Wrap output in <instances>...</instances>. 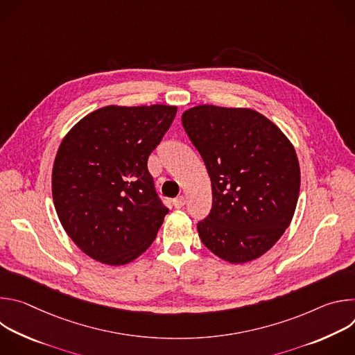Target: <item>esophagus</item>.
Returning a JSON list of instances; mask_svg holds the SVG:
<instances>
[{
    "label": "esophagus",
    "instance_id": "1",
    "mask_svg": "<svg viewBox=\"0 0 355 355\" xmlns=\"http://www.w3.org/2000/svg\"><path fill=\"white\" fill-rule=\"evenodd\" d=\"M173 205H174L177 209H180V208H184V205H185V198H184L182 195L177 196V198L173 200Z\"/></svg>",
    "mask_w": 355,
    "mask_h": 355
}]
</instances>
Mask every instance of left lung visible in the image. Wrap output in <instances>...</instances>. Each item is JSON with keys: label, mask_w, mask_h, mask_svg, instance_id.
<instances>
[{"label": "left lung", "mask_w": 355, "mask_h": 355, "mask_svg": "<svg viewBox=\"0 0 355 355\" xmlns=\"http://www.w3.org/2000/svg\"><path fill=\"white\" fill-rule=\"evenodd\" d=\"M181 119L212 182L211 214L198 223L202 243L232 264L261 257L295 214L300 168L292 143L250 108L198 105Z\"/></svg>", "instance_id": "1"}]
</instances>
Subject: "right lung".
I'll return each mask as SVG.
<instances>
[{
  "label": "right lung",
  "instance_id": "1",
  "mask_svg": "<svg viewBox=\"0 0 355 355\" xmlns=\"http://www.w3.org/2000/svg\"><path fill=\"white\" fill-rule=\"evenodd\" d=\"M177 107L99 108L62 140L52 193L69 237L91 259L123 266L150 247L168 209L147 159L171 126Z\"/></svg>",
  "mask_w": 355,
  "mask_h": 355
}]
</instances>
